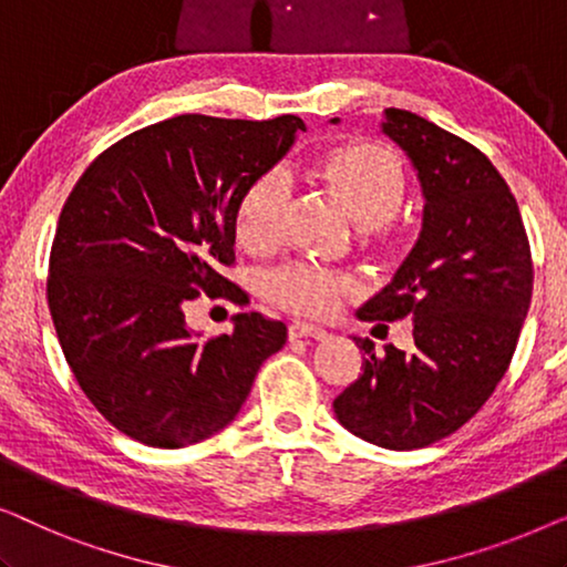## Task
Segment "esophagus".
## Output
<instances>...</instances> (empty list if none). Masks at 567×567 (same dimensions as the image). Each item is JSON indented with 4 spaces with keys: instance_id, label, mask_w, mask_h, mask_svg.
<instances>
[{
    "instance_id": "1",
    "label": "esophagus",
    "mask_w": 567,
    "mask_h": 567,
    "mask_svg": "<svg viewBox=\"0 0 567 567\" xmlns=\"http://www.w3.org/2000/svg\"><path fill=\"white\" fill-rule=\"evenodd\" d=\"M289 338L291 340H299V338L324 340V338H328V332H324L322 328H317V324H309V322H291L289 324Z\"/></svg>"
}]
</instances>
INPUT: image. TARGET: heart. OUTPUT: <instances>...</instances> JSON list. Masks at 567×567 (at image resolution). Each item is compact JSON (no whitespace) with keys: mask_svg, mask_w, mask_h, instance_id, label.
Returning <instances> with one entry per match:
<instances>
[{"mask_svg":"<svg viewBox=\"0 0 567 567\" xmlns=\"http://www.w3.org/2000/svg\"><path fill=\"white\" fill-rule=\"evenodd\" d=\"M320 177L346 212L367 227L369 239L390 243L398 231L394 214L405 198V173L390 152L377 144L340 146L324 157ZM289 200L291 181L286 169L274 167L252 177L235 208L239 245L250 252L276 250ZM353 291L355 281L343 270L307 260L286 262L266 278V297L299 317H328Z\"/></svg>","mask_w":567,"mask_h":567,"instance_id":"b5f03b06","label":"heart"}]
</instances>
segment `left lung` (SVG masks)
I'll return each instance as SVG.
<instances>
[{"instance_id": "1", "label": "left lung", "mask_w": 567, "mask_h": 567, "mask_svg": "<svg viewBox=\"0 0 567 567\" xmlns=\"http://www.w3.org/2000/svg\"><path fill=\"white\" fill-rule=\"evenodd\" d=\"M382 131L421 177L423 231L359 317H413L415 346L377 353L353 338L363 371L332 408L359 439L410 452L462 429L495 392L529 312L534 266L514 193L477 146L400 107H386Z\"/></svg>"}]
</instances>
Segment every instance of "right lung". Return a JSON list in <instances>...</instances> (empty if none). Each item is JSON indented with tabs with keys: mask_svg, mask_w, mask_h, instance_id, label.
I'll list each match as a JSON object with an SVG mask.
<instances>
[{
	"mask_svg": "<svg viewBox=\"0 0 567 567\" xmlns=\"http://www.w3.org/2000/svg\"><path fill=\"white\" fill-rule=\"evenodd\" d=\"M305 131L185 113L107 146L61 208L49 258L51 320L72 374L128 439L181 449L239 413L286 324L239 312L235 330L198 338L185 307L200 293L243 307L221 276L235 266V208L252 177Z\"/></svg>",
	"mask_w": 567,
	"mask_h": 567,
	"instance_id": "obj_1",
	"label": "right lung"
}]
</instances>
